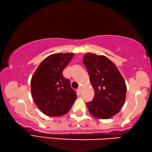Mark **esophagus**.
Returning a JSON list of instances; mask_svg holds the SVG:
<instances>
[{
	"instance_id": "esophagus-1",
	"label": "esophagus",
	"mask_w": 152,
	"mask_h": 152,
	"mask_svg": "<svg viewBox=\"0 0 152 152\" xmlns=\"http://www.w3.org/2000/svg\"><path fill=\"white\" fill-rule=\"evenodd\" d=\"M77 91H78V93H79V94H81V87H79V88L77 89Z\"/></svg>"
}]
</instances>
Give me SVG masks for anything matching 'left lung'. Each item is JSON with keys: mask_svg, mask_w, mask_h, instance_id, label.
Listing matches in <instances>:
<instances>
[{"mask_svg": "<svg viewBox=\"0 0 152 152\" xmlns=\"http://www.w3.org/2000/svg\"><path fill=\"white\" fill-rule=\"evenodd\" d=\"M95 91L92 102L87 103L92 115L107 119L118 113L125 103L127 87L116 65L103 55L87 53L83 60Z\"/></svg>", "mask_w": 152, "mask_h": 152, "instance_id": "obj_1", "label": "left lung"}]
</instances>
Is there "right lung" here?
Instances as JSON below:
<instances>
[{
  "mask_svg": "<svg viewBox=\"0 0 152 152\" xmlns=\"http://www.w3.org/2000/svg\"><path fill=\"white\" fill-rule=\"evenodd\" d=\"M74 53H56L48 56L34 72L31 81V94L37 107L45 115L58 117L70 110L76 92L70 81L63 75Z\"/></svg>",
  "mask_w": 152,
  "mask_h": 152,
  "instance_id": "1",
  "label": "right lung"
}]
</instances>
